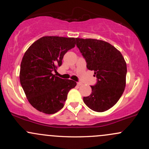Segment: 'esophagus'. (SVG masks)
I'll return each instance as SVG.
<instances>
[{
  "label": "esophagus",
  "mask_w": 149,
  "mask_h": 149,
  "mask_svg": "<svg viewBox=\"0 0 149 149\" xmlns=\"http://www.w3.org/2000/svg\"><path fill=\"white\" fill-rule=\"evenodd\" d=\"M81 84H81V82H77V85L78 86H81Z\"/></svg>",
  "instance_id": "34e87169"
}]
</instances>
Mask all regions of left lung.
<instances>
[{
	"instance_id": "8db88e82",
	"label": "left lung",
	"mask_w": 149,
	"mask_h": 149,
	"mask_svg": "<svg viewBox=\"0 0 149 149\" xmlns=\"http://www.w3.org/2000/svg\"><path fill=\"white\" fill-rule=\"evenodd\" d=\"M76 46L95 72L97 82L92 93L83 98L84 103L96 112L109 109L117 103L125 87L127 66L122 54L111 44L96 39L76 38Z\"/></svg>"
}]
</instances>
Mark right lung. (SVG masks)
I'll list each match as a JSON object with an SVG mask.
<instances>
[{"label": "right lung", "instance_id": "right-lung-1", "mask_svg": "<svg viewBox=\"0 0 149 149\" xmlns=\"http://www.w3.org/2000/svg\"><path fill=\"white\" fill-rule=\"evenodd\" d=\"M75 38L44 36L34 42L21 63V85L36 109L55 113L63 107L69 91L76 86L72 79L53 74L62 64L64 54L75 45Z\"/></svg>", "mask_w": 149, "mask_h": 149}]
</instances>
